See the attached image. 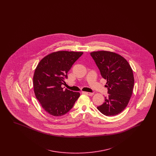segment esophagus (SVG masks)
Returning a JSON list of instances; mask_svg holds the SVG:
<instances>
[{
  "label": "esophagus",
  "instance_id": "esophagus-1",
  "mask_svg": "<svg viewBox=\"0 0 156 156\" xmlns=\"http://www.w3.org/2000/svg\"><path fill=\"white\" fill-rule=\"evenodd\" d=\"M83 93H84V94H87V95H89V96H93V95H94V93H92V92H84Z\"/></svg>",
  "mask_w": 156,
  "mask_h": 156
}]
</instances>
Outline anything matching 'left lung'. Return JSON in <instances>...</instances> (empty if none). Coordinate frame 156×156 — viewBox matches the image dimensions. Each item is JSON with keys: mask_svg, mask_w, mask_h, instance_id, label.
Instances as JSON below:
<instances>
[{"mask_svg": "<svg viewBox=\"0 0 156 156\" xmlns=\"http://www.w3.org/2000/svg\"><path fill=\"white\" fill-rule=\"evenodd\" d=\"M101 74L107 80L108 97L97 109L105 116H115L123 111L132 97L133 89V70L120 55L107 51L90 52Z\"/></svg>", "mask_w": 156, "mask_h": 156, "instance_id": "1", "label": "left lung"}]
</instances>
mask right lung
Here are the masks:
<instances>
[{
  "label": "right lung",
  "mask_w": 156,
  "mask_h": 156,
  "mask_svg": "<svg viewBox=\"0 0 156 156\" xmlns=\"http://www.w3.org/2000/svg\"><path fill=\"white\" fill-rule=\"evenodd\" d=\"M82 52L59 51L46 55L38 64L33 76L36 97L43 108L54 116L69 111L80 96L79 92L63 90L67 73Z\"/></svg>",
  "instance_id": "obj_1"
}]
</instances>
